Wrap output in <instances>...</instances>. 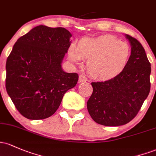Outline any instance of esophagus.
Here are the masks:
<instances>
[{
  "label": "esophagus",
  "mask_w": 156,
  "mask_h": 156,
  "mask_svg": "<svg viewBox=\"0 0 156 156\" xmlns=\"http://www.w3.org/2000/svg\"><path fill=\"white\" fill-rule=\"evenodd\" d=\"M87 81V78L84 75L81 74L79 75V79H78L79 83H82V82H86Z\"/></svg>",
  "instance_id": "esophagus-1"
}]
</instances>
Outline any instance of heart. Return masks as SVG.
<instances>
[{"label": "heart", "mask_w": 156, "mask_h": 156, "mask_svg": "<svg viewBox=\"0 0 156 156\" xmlns=\"http://www.w3.org/2000/svg\"><path fill=\"white\" fill-rule=\"evenodd\" d=\"M70 61L81 64L83 58H88L87 70L92 78L108 80L123 71L130 56V48L125 42L109 35L83 37L77 47L70 44L67 49Z\"/></svg>", "instance_id": "1"}]
</instances>
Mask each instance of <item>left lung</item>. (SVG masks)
<instances>
[{"label":"left lung","instance_id":"left-lung-1","mask_svg":"<svg viewBox=\"0 0 156 156\" xmlns=\"http://www.w3.org/2000/svg\"><path fill=\"white\" fill-rule=\"evenodd\" d=\"M131 55L123 71L112 79L92 82L93 91L87 106L95 122L107 126L124 125L132 121L150 90L151 65L141 43L125 35Z\"/></svg>","mask_w":156,"mask_h":156}]
</instances>
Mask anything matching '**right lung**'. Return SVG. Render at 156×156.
<instances>
[{"label": "right lung", "instance_id": "add662e5", "mask_svg": "<svg viewBox=\"0 0 156 156\" xmlns=\"http://www.w3.org/2000/svg\"><path fill=\"white\" fill-rule=\"evenodd\" d=\"M72 34L62 27L40 25L19 37L6 60V89L18 112L31 120L50 117L78 75L67 73L61 63Z\"/></svg>", "mask_w": 156, "mask_h": 156}]
</instances>
